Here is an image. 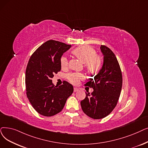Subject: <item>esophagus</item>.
I'll list each match as a JSON object with an SVG mask.
<instances>
[{"label": "esophagus", "instance_id": "obj_1", "mask_svg": "<svg viewBox=\"0 0 148 148\" xmlns=\"http://www.w3.org/2000/svg\"><path fill=\"white\" fill-rule=\"evenodd\" d=\"M79 91V89L78 88H75V87H74V92H77Z\"/></svg>", "mask_w": 148, "mask_h": 148}]
</instances>
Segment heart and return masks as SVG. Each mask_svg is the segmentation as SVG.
<instances>
[{
  "label": "heart",
  "mask_w": 148,
  "mask_h": 148,
  "mask_svg": "<svg viewBox=\"0 0 148 148\" xmlns=\"http://www.w3.org/2000/svg\"><path fill=\"white\" fill-rule=\"evenodd\" d=\"M73 53L85 63V66L88 71L95 72L100 69L101 60L99 57L97 56V53L92 48L85 46L78 47L73 51ZM60 65L63 69L68 68L69 60L66 56H62ZM66 78L71 83L77 85L79 84L80 81L85 79V76L83 73L75 72L67 74Z\"/></svg>",
  "instance_id": "obj_1"
}]
</instances>
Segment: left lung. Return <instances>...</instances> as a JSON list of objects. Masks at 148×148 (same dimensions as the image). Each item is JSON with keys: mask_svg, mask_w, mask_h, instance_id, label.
I'll list each match as a JSON object with an SVG mask.
<instances>
[{"mask_svg": "<svg viewBox=\"0 0 148 148\" xmlns=\"http://www.w3.org/2000/svg\"><path fill=\"white\" fill-rule=\"evenodd\" d=\"M100 49L104 56L103 65L94 79L85 85L94 91L81 101L82 109L86 115L94 119L105 118L116 106L122 87V74L116 56L105 45Z\"/></svg>", "mask_w": 148, "mask_h": 148, "instance_id": "1", "label": "left lung"}]
</instances>
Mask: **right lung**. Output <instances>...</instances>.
<instances>
[{"label": "right lung", "mask_w": 148, "mask_h": 148, "mask_svg": "<svg viewBox=\"0 0 148 148\" xmlns=\"http://www.w3.org/2000/svg\"><path fill=\"white\" fill-rule=\"evenodd\" d=\"M70 47V45L49 40L38 47L28 61L25 73L27 95L34 110L43 116L59 113L73 92V86L68 82L57 86L51 80L61 70V57Z\"/></svg>", "instance_id": "add662e5"}]
</instances>
